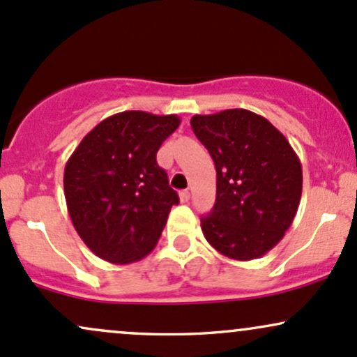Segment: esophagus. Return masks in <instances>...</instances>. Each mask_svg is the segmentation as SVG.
<instances>
[{"instance_id":"1","label":"esophagus","mask_w":357,"mask_h":357,"mask_svg":"<svg viewBox=\"0 0 357 357\" xmlns=\"http://www.w3.org/2000/svg\"><path fill=\"white\" fill-rule=\"evenodd\" d=\"M190 191L188 190H183L181 192H179V199H181V203H188L190 202Z\"/></svg>"}]
</instances>
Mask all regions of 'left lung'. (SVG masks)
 I'll return each mask as SVG.
<instances>
[{"label":"left lung","instance_id":"1","mask_svg":"<svg viewBox=\"0 0 357 357\" xmlns=\"http://www.w3.org/2000/svg\"><path fill=\"white\" fill-rule=\"evenodd\" d=\"M196 137L216 167V202L202 218L221 255L247 261L272 250L292 225L302 196V166L284 134L247 109L192 116Z\"/></svg>","mask_w":357,"mask_h":357}]
</instances>
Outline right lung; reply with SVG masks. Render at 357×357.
<instances>
[{
    "label": "right lung",
    "mask_w": 357,
    "mask_h": 357,
    "mask_svg": "<svg viewBox=\"0 0 357 357\" xmlns=\"http://www.w3.org/2000/svg\"><path fill=\"white\" fill-rule=\"evenodd\" d=\"M179 122L174 114H114L82 139L65 165L73 228L102 260L130 264L158 243L179 198L155 154Z\"/></svg>",
    "instance_id": "add662e5"
}]
</instances>
